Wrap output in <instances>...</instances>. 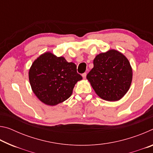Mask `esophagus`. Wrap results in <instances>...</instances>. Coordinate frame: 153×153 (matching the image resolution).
Masks as SVG:
<instances>
[{"label":"esophagus","instance_id":"obj_1","mask_svg":"<svg viewBox=\"0 0 153 153\" xmlns=\"http://www.w3.org/2000/svg\"><path fill=\"white\" fill-rule=\"evenodd\" d=\"M86 75H87V74L86 73V72H85V73H84V74H82V77H83V78H86Z\"/></svg>","mask_w":153,"mask_h":153}]
</instances>
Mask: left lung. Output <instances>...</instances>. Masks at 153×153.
<instances>
[{
    "instance_id": "obj_1",
    "label": "left lung",
    "mask_w": 153,
    "mask_h": 153,
    "mask_svg": "<svg viewBox=\"0 0 153 153\" xmlns=\"http://www.w3.org/2000/svg\"><path fill=\"white\" fill-rule=\"evenodd\" d=\"M87 79L98 97L108 101L121 99L130 87L132 69L123 54L115 50L100 53L93 61Z\"/></svg>"
}]
</instances>
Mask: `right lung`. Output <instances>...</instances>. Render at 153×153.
<instances>
[{
  "mask_svg": "<svg viewBox=\"0 0 153 153\" xmlns=\"http://www.w3.org/2000/svg\"><path fill=\"white\" fill-rule=\"evenodd\" d=\"M82 77L77 74L76 65L51 53L40 55L29 71L33 92L42 102L56 105L71 97L75 84Z\"/></svg>",
  "mask_w": 153,
  "mask_h": 153,
  "instance_id": "obj_1",
  "label": "right lung"
}]
</instances>
